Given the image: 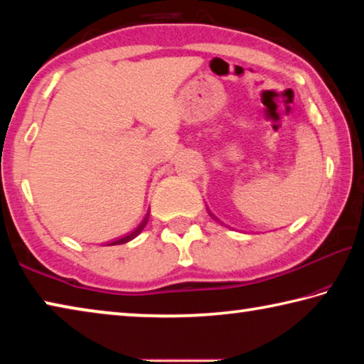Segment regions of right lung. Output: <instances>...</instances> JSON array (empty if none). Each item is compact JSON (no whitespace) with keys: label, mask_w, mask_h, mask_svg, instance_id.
I'll use <instances>...</instances> for the list:
<instances>
[{"label":"right lung","mask_w":364,"mask_h":364,"mask_svg":"<svg viewBox=\"0 0 364 364\" xmlns=\"http://www.w3.org/2000/svg\"><path fill=\"white\" fill-rule=\"evenodd\" d=\"M146 223H147V218H144V220H143V223H141V225L136 228V230H134V231H132L130 234H128V236L122 237V239H117V241H115V242H112V244H125V242H128V241H132V239H133L134 236H136V234H139L141 231H143V228L146 226Z\"/></svg>","instance_id":"obj_1"}]
</instances>
